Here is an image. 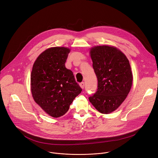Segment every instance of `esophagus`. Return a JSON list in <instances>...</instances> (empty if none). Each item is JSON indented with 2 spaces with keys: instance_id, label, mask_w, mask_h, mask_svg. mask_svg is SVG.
I'll return each mask as SVG.
<instances>
[{
  "instance_id": "34e87169",
  "label": "esophagus",
  "mask_w": 158,
  "mask_h": 158,
  "mask_svg": "<svg viewBox=\"0 0 158 158\" xmlns=\"http://www.w3.org/2000/svg\"><path fill=\"white\" fill-rule=\"evenodd\" d=\"M79 85H80V86H81V87L82 89H84V82H81V83L79 84Z\"/></svg>"
}]
</instances>
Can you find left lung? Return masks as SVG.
<instances>
[{
    "mask_svg": "<svg viewBox=\"0 0 158 158\" xmlns=\"http://www.w3.org/2000/svg\"><path fill=\"white\" fill-rule=\"evenodd\" d=\"M90 54L98 85L89 99L99 112L108 114L120 106L130 92L133 81L130 64L123 52L114 46H94Z\"/></svg>",
    "mask_w": 158,
    "mask_h": 158,
    "instance_id": "left-lung-1",
    "label": "left lung"
}]
</instances>
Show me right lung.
Listing matches in <instances>:
<instances>
[{
  "mask_svg": "<svg viewBox=\"0 0 158 158\" xmlns=\"http://www.w3.org/2000/svg\"><path fill=\"white\" fill-rule=\"evenodd\" d=\"M70 49L53 47L37 58L31 73V91L35 102L49 115L58 118L69 110L82 91L73 73L65 67Z\"/></svg>",
  "mask_w": 158,
  "mask_h": 158,
  "instance_id": "1",
  "label": "right lung"
}]
</instances>
